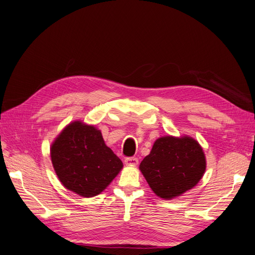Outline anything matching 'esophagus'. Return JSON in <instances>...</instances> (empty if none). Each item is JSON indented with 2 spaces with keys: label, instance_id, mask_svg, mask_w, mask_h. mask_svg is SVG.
<instances>
[{
  "label": "esophagus",
  "instance_id": "obj_1",
  "mask_svg": "<svg viewBox=\"0 0 255 255\" xmlns=\"http://www.w3.org/2000/svg\"><path fill=\"white\" fill-rule=\"evenodd\" d=\"M125 163L128 167H136L138 165V159L137 157H128V159H126Z\"/></svg>",
  "mask_w": 255,
  "mask_h": 255
}]
</instances>
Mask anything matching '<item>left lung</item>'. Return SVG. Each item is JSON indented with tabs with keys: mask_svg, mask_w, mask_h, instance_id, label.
I'll return each instance as SVG.
<instances>
[{
	"mask_svg": "<svg viewBox=\"0 0 255 255\" xmlns=\"http://www.w3.org/2000/svg\"><path fill=\"white\" fill-rule=\"evenodd\" d=\"M139 169L156 196L170 200L195 187L207 169L198 141L184 135L157 138Z\"/></svg>",
	"mask_w": 255,
	"mask_h": 255,
	"instance_id": "1",
	"label": "left lung"
}]
</instances>
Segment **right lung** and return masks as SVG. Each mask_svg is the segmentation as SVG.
I'll return each instance as SVG.
<instances>
[{
  "mask_svg": "<svg viewBox=\"0 0 255 255\" xmlns=\"http://www.w3.org/2000/svg\"><path fill=\"white\" fill-rule=\"evenodd\" d=\"M51 160L63 187L85 198L101 194L124 167L101 129L82 120L72 121L55 138Z\"/></svg>",
  "mask_w": 255,
  "mask_h": 255,
  "instance_id": "obj_1",
  "label": "right lung"
}]
</instances>
